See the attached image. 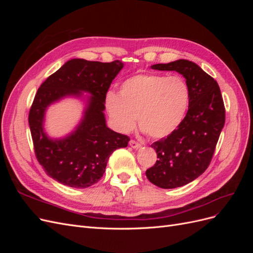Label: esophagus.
I'll list each match as a JSON object with an SVG mask.
<instances>
[{
    "instance_id": "obj_1",
    "label": "esophagus",
    "mask_w": 253,
    "mask_h": 253,
    "mask_svg": "<svg viewBox=\"0 0 253 253\" xmlns=\"http://www.w3.org/2000/svg\"><path fill=\"white\" fill-rule=\"evenodd\" d=\"M129 145H131V148H133L135 150L141 148V144L139 142H137L136 140H133V139L129 140Z\"/></svg>"
}]
</instances>
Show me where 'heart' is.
I'll use <instances>...</instances> for the list:
<instances>
[{
  "label": "heart",
  "instance_id": "1",
  "mask_svg": "<svg viewBox=\"0 0 253 253\" xmlns=\"http://www.w3.org/2000/svg\"><path fill=\"white\" fill-rule=\"evenodd\" d=\"M190 88L180 76L141 73L126 78L119 94L105 95V108L119 132L129 133L138 125L152 138L172 134L186 116Z\"/></svg>",
  "mask_w": 253,
  "mask_h": 253
}]
</instances>
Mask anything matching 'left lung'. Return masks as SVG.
<instances>
[{"mask_svg": "<svg viewBox=\"0 0 253 253\" xmlns=\"http://www.w3.org/2000/svg\"><path fill=\"white\" fill-rule=\"evenodd\" d=\"M151 67L181 74L190 88L186 117L172 134L152 143L158 159L145 171L153 185L174 189L193 181L209 167L225 125V105L217 82L192 61Z\"/></svg>", "mask_w": 253, "mask_h": 253, "instance_id": "8db88e82", "label": "left lung"}]
</instances>
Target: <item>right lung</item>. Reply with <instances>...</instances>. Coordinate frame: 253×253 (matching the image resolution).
Wrapping results in <instances>:
<instances>
[{"label":"right lung","instance_id":"add662e5","mask_svg":"<svg viewBox=\"0 0 253 253\" xmlns=\"http://www.w3.org/2000/svg\"><path fill=\"white\" fill-rule=\"evenodd\" d=\"M124 67L110 63L73 59L50 75L38 89L28 122L38 162L51 178L72 188H87L102 177L112 153L126 148L129 137L106 126L103 111L105 95L112 81ZM92 94L76 131L63 140H50L42 131L47 106L65 95Z\"/></svg>","mask_w":253,"mask_h":253}]
</instances>
